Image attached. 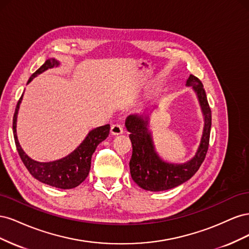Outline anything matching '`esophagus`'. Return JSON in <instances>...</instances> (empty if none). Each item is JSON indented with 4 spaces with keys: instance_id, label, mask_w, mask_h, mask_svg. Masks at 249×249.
<instances>
[{
    "instance_id": "1",
    "label": "esophagus",
    "mask_w": 249,
    "mask_h": 249,
    "mask_svg": "<svg viewBox=\"0 0 249 249\" xmlns=\"http://www.w3.org/2000/svg\"><path fill=\"white\" fill-rule=\"evenodd\" d=\"M124 133V129H123V125L119 124H112L111 126V134L114 135V136H117V135H120Z\"/></svg>"
}]
</instances>
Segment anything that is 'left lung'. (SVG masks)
Masks as SVG:
<instances>
[{"instance_id":"8db88e82","label":"left lung","mask_w":249,"mask_h":249,"mask_svg":"<svg viewBox=\"0 0 249 249\" xmlns=\"http://www.w3.org/2000/svg\"><path fill=\"white\" fill-rule=\"evenodd\" d=\"M186 86L192 87L196 93L203 116V130L196 153L189 161L180 164L162 160L157 154L152 133L148 130L147 114H130L125 119L133 146L130 160V172L133 180L147 191H165L178 187L190 179L199 169L208 152L212 114L202 83L193 74L187 79Z\"/></svg>"}]
</instances>
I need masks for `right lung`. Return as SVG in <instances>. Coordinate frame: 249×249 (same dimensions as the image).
Wrapping results in <instances>:
<instances>
[{"label": "right lung", "mask_w": 249, "mask_h": 249, "mask_svg": "<svg viewBox=\"0 0 249 249\" xmlns=\"http://www.w3.org/2000/svg\"><path fill=\"white\" fill-rule=\"evenodd\" d=\"M59 65L60 62L58 60L54 58L48 59L30 77L27 84H29L35 77L42 73L43 71H48L49 69H53V67H58ZM22 95L24 94H21L20 96L13 116V136L22 163L25 164V166L27 167L29 172L36 179H38L39 182L43 184L60 188V189H71V188L79 186L83 180H85L88 176L90 165H91V157L95 148L102 141L108 137L110 132V124H105L103 126L95 127V129L90 131L81 144L72 153L62 158V159L52 162L35 161L31 159L24 152V149L21 148L17 135L18 113L19 105L22 100Z\"/></svg>", "instance_id": "add662e5"}]
</instances>
